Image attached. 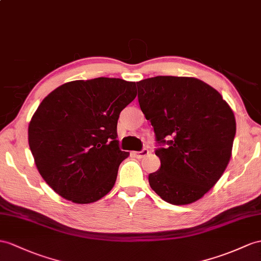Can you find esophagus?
Here are the masks:
<instances>
[{"mask_svg":"<svg viewBox=\"0 0 261 261\" xmlns=\"http://www.w3.org/2000/svg\"><path fill=\"white\" fill-rule=\"evenodd\" d=\"M133 155H134L136 158H138V160H141V158L145 157L146 155H148V149H143L141 151H134L133 152Z\"/></svg>","mask_w":261,"mask_h":261,"instance_id":"34e87169","label":"esophagus"}]
</instances>
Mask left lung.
I'll use <instances>...</instances> for the list:
<instances>
[{
    "instance_id": "1",
    "label": "left lung",
    "mask_w": 261,
    "mask_h": 261,
    "mask_svg": "<svg viewBox=\"0 0 261 261\" xmlns=\"http://www.w3.org/2000/svg\"><path fill=\"white\" fill-rule=\"evenodd\" d=\"M137 88L157 143L168 145L155 151L161 168L149 174V185L169 204H192L215 186L230 161L233 112L219 92L195 77L156 76L137 82Z\"/></svg>"
}]
</instances>
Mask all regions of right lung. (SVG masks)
Here are the masks:
<instances>
[{
    "mask_svg": "<svg viewBox=\"0 0 261 261\" xmlns=\"http://www.w3.org/2000/svg\"><path fill=\"white\" fill-rule=\"evenodd\" d=\"M136 95L135 82L98 77L65 83L42 100L29 124V145L56 194L91 204L111 192L129 155L118 147L117 120Z\"/></svg>",
    "mask_w": 261,
    "mask_h": 261,
    "instance_id": "right-lung-1",
    "label": "right lung"
}]
</instances>
